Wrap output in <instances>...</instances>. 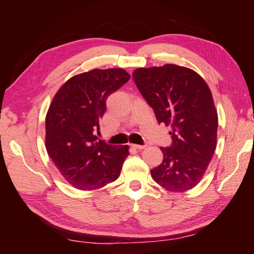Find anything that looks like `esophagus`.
Segmentation results:
<instances>
[{"instance_id": "1", "label": "esophagus", "mask_w": 254, "mask_h": 254, "mask_svg": "<svg viewBox=\"0 0 254 254\" xmlns=\"http://www.w3.org/2000/svg\"><path fill=\"white\" fill-rule=\"evenodd\" d=\"M131 146L135 149H144L146 147V145H139V144H131Z\"/></svg>"}]
</instances>
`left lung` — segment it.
<instances>
[{
	"instance_id": "obj_1",
	"label": "left lung",
	"mask_w": 254,
	"mask_h": 254,
	"mask_svg": "<svg viewBox=\"0 0 254 254\" xmlns=\"http://www.w3.org/2000/svg\"><path fill=\"white\" fill-rule=\"evenodd\" d=\"M133 80L157 121L171 127L173 144L160 147L163 161L150 171L159 186L182 193L200 182L216 148L218 115L200 75L177 64L139 67Z\"/></svg>"
}]
</instances>
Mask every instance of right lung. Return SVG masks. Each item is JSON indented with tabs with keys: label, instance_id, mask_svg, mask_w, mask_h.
I'll return each instance as SVG.
<instances>
[{
	"label": "right lung",
	"instance_id": "1",
	"mask_svg": "<svg viewBox=\"0 0 254 254\" xmlns=\"http://www.w3.org/2000/svg\"><path fill=\"white\" fill-rule=\"evenodd\" d=\"M130 78L123 68H94L75 75L57 91L45 118V147L74 188L96 190L119 178L129 146L97 140L106 99Z\"/></svg>",
	"mask_w": 254,
	"mask_h": 254
}]
</instances>
